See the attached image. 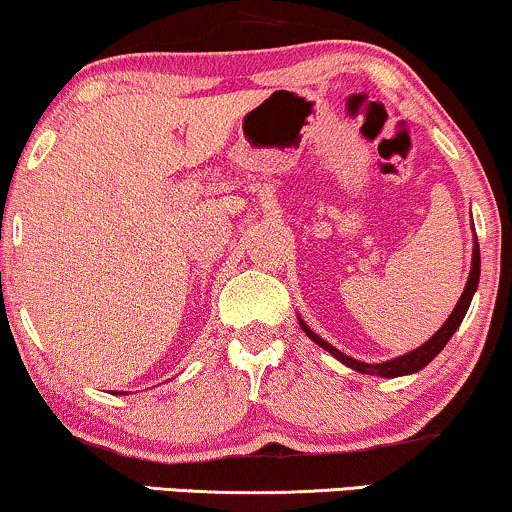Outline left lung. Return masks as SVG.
I'll list each match as a JSON object with an SVG mask.
<instances>
[{
  "instance_id": "left-lung-1",
  "label": "left lung",
  "mask_w": 512,
  "mask_h": 512,
  "mask_svg": "<svg viewBox=\"0 0 512 512\" xmlns=\"http://www.w3.org/2000/svg\"><path fill=\"white\" fill-rule=\"evenodd\" d=\"M472 264H470V276H468V283H465L463 288V295L458 297L454 312H451L449 319L444 321V326L439 328V331L432 335L428 342H423V345L411 349V352L401 354V357H394V359H387V361H380V364H366V361H359V359H352L347 357L345 352H340V349H335L331 342H326L323 338H319L312 328L307 326V323L302 321V316H297V321H300L302 331L307 333L309 340H314L316 345L326 349V352H331L335 359L340 361V364H345L347 368H352V371L357 373H366V375H378V378H399V375H411V373H418L420 368H425L430 364L432 359L437 357L439 352H442L446 342L451 340V335L458 331V326H461V321L465 319V314H468V307L472 302V295L477 293V283H480V245H477V238L472 241Z\"/></svg>"
}]
</instances>
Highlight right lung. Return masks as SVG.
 <instances>
[{
	"instance_id": "obj_1",
	"label": "right lung",
	"mask_w": 512,
	"mask_h": 512,
	"mask_svg": "<svg viewBox=\"0 0 512 512\" xmlns=\"http://www.w3.org/2000/svg\"><path fill=\"white\" fill-rule=\"evenodd\" d=\"M115 394H125V392H115Z\"/></svg>"
}]
</instances>
